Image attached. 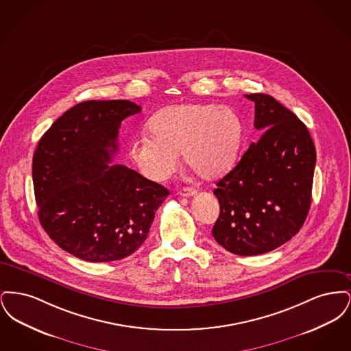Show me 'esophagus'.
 <instances>
[{"label":"esophagus","instance_id":"1","mask_svg":"<svg viewBox=\"0 0 351 351\" xmlns=\"http://www.w3.org/2000/svg\"><path fill=\"white\" fill-rule=\"evenodd\" d=\"M196 192H195V189H192V188H189V186H184L182 188L180 191H179V195L182 196V197H191V196H193Z\"/></svg>","mask_w":351,"mask_h":351}]
</instances>
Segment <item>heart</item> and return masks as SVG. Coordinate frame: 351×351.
<instances>
[{
    "label": "heart",
    "instance_id": "obj_1",
    "mask_svg": "<svg viewBox=\"0 0 351 351\" xmlns=\"http://www.w3.org/2000/svg\"><path fill=\"white\" fill-rule=\"evenodd\" d=\"M150 135L130 143V156L143 176L163 182L184 162L202 179H215L232 166L242 125L228 106L205 104L169 105L147 122Z\"/></svg>",
    "mask_w": 351,
    "mask_h": 351
}]
</instances>
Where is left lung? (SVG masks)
I'll use <instances>...</instances> for the list:
<instances>
[{
  "mask_svg": "<svg viewBox=\"0 0 351 351\" xmlns=\"http://www.w3.org/2000/svg\"><path fill=\"white\" fill-rule=\"evenodd\" d=\"M245 96L255 104L254 126L263 133L216 184L219 216L212 234L226 250L250 256L275 250L304 225L316 147L306 126L279 101Z\"/></svg>",
  "mask_w": 351,
  "mask_h": 351,
  "instance_id": "obj_1",
  "label": "left lung"
}]
</instances>
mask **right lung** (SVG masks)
I'll return each instance as SVG.
<instances>
[{
    "instance_id": "add662e5",
    "label": "right lung",
    "mask_w": 351,
    "mask_h": 351,
    "mask_svg": "<svg viewBox=\"0 0 351 351\" xmlns=\"http://www.w3.org/2000/svg\"><path fill=\"white\" fill-rule=\"evenodd\" d=\"M142 109L128 100L84 101L38 142L33 183L38 217L71 255L101 263L138 250L169 192L134 169L110 165L121 122Z\"/></svg>"
}]
</instances>
